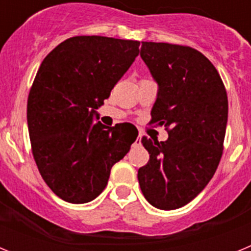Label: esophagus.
<instances>
[{
  "label": "esophagus",
  "instance_id": "esophagus-1",
  "mask_svg": "<svg viewBox=\"0 0 251 251\" xmlns=\"http://www.w3.org/2000/svg\"><path fill=\"white\" fill-rule=\"evenodd\" d=\"M141 137H142V134L139 133L138 137H137V139H136V142H134V146H139V143H141Z\"/></svg>",
  "mask_w": 251,
  "mask_h": 251
}]
</instances>
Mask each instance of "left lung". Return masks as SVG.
I'll return each instance as SVG.
<instances>
[{
  "label": "left lung",
  "instance_id": "8db88e82",
  "mask_svg": "<svg viewBox=\"0 0 251 251\" xmlns=\"http://www.w3.org/2000/svg\"><path fill=\"white\" fill-rule=\"evenodd\" d=\"M141 57L158 84L150 124L168 139L142 138L150 161L138 170L152 206L175 210L192 201L214 176L224 150L227 94L211 61L196 49L143 41Z\"/></svg>",
  "mask_w": 251,
  "mask_h": 251
}]
</instances>
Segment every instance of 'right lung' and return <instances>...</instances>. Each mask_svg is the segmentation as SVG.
<instances>
[{
  "label": "right lung",
  "mask_w": 251,
  "mask_h": 251,
  "mask_svg": "<svg viewBox=\"0 0 251 251\" xmlns=\"http://www.w3.org/2000/svg\"><path fill=\"white\" fill-rule=\"evenodd\" d=\"M139 41L74 36L44 59L27 99L31 150L46 185L72 203L94 200L138 134L93 123L139 54Z\"/></svg>",
  "instance_id": "add662e5"
}]
</instances>
